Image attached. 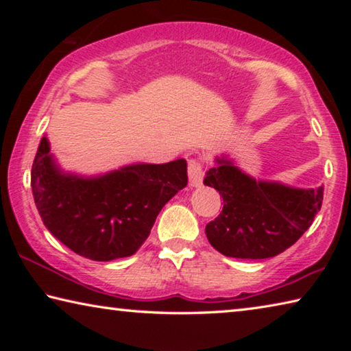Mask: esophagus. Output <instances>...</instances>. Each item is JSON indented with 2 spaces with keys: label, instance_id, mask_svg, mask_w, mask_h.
Here are the masks:
<instances>
[{
  "label": "esophagus",
  "instance_id": "esophagus-1",
  "mask_svg": "<svg viewBox=\"0 0 351 351\" xmlns=\"http://www.w3.org/2000/svg\"><path fill=\"white\" fill-rule=\"evenodd\" d=\"M187 173H189V184L192 187H198L203 182V165L197 159H190L187 165Z\"/></svg>",
  "mask_w": 351,
  "mask_h": 351
}]
</instances>
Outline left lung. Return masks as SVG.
I'll use <instances>...</instances> for the list:
<instances>
[{
  "mask_svg": "<svg viewBox=\"0 0 351 351\" xmlns=\"http://www.w3.org/2000/svg\"><path fill=\"white\" fill-rule=\"evenodd\" d=\"M204 184L217 189L223 210L206 226L210 245L226 257L269 258L305 234L322 206L324 186L295 189L257 181L226 156L217 158Z\"/></svg>",
  "mask_w": 351,
  "mask_h": 351,
  "instance_id": "1",
  "label": "left lung"
}]
</instances>
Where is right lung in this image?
Returning a JSON list of instances; mask_svg holds the SVG:
<instances>
[{"label": "right lung", "instance_id": "obj_1", "mask_svg": "<svg viewBox=\"0 0 351 351\" xmlns=\"http://www.w3.org/2000/svg\"><path fill=\"white\" fill-rule=\"evenodd\" d=\"M31 186L47 230L96 261L130 257L150 235L162 207L187 186L186 159L133 164L99 176L64 173L41 138Z\"/></svg>", "mask_w": 351, "mask_h": 351}]
</instances>
